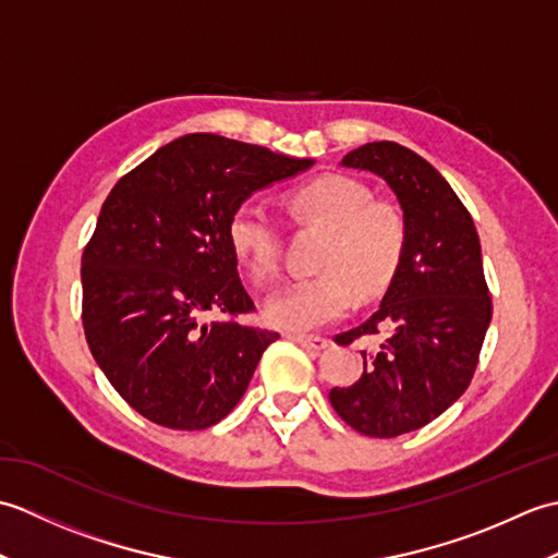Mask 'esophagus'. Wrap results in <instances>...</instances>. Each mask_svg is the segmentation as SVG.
I'll list each match as a JSON object with an SVG mask.
<instances>
[{"label": "esophagus", "mask_w": 558, "mask_h": 558, "mask_svg": "<svg viewBox=\"0 0 558 558\" xmlns=\"http://www.w3.org/2000/svg\"><path fill=\"white\" fill-rule=\"evenodd\" d=\"M286 338H290L292 342H298V345L306 348V350H324L328 345V340L322 336H302V333H286Z\"/></svg>", "instance_id": "1"}]
</instances>
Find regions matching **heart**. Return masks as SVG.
Instances as JSON below:
<instances>
[{
    "instance_id": "b5f03b06",
    "label": "heart",
    "mask_w": 558,
    "mask_h": 558,
    "mask_svg": "<svg viewBox=\"0 0 558 558\" xmlns=\"http://www.w3.org/2000/svg\"><path fill=\"white\" fill-rule=\"evenodd\" d=\"M294 222L318 225L328 236L318 256L316 278L288 282L264 304V318L286 333H306L350 312L354 290L369 300L396 278L405 254L408 225L402 210L372 189L342 174H324L286 196ZM228 240L256 286L280 270L282 232L258 206H240L228 222Z\"/></svg>"
}]
</instances>
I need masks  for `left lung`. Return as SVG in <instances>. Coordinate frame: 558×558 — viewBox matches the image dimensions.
I'll return each instance as SVG.
<instances>
[{"instance_id": "8db88e82", "label": "left lung", "mask_w": 558, "mask_h": 558, "mask_svg": "<svg viewBox=\"0 0 558 558\" xmlns=\"http://www.w3.org/2000/svg\"><path fill=\"white\" fill-rule=\"evenodd\" d=\"M340 165L374 172L393 189L408 242L378 312L336 338L369 348L357 381L330 388L328 398L352 429L393 438L446 412L475 374L492 322L480 234L450 184L414 150L374 141Z\"/></svg>"}]
</instances>
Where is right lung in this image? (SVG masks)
<instances>
[{
  "instance_id": "obj_1",
  "label": "right lung",
  "mask_w": 558,
  "mask_h": 558,
  "mask_svg": "<svg viewBox=\"0 0 558 558\" xmlns=\"http://www.w3.org/2000/svg\"><path fill=\"white\" fill-rule=\"evenodd\" d=\"M264 146L186 134L114 184L81 258L83 330L129 405L170 429H206L234 410L272 330L254 310L228 240L258 189L310 170ZM213 313L220 319L207 322Z\"/></svg>"
}]
</instances>
